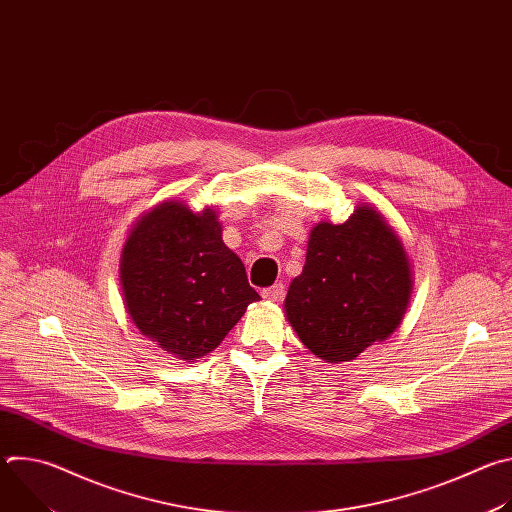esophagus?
Segmentation results:
<instances>
[{
    "instance_id": "obj_1",
    "label": "esophagus",
    "mask_w": 512,
    "mask_h": 512,
    "mask_svg": "<svg viewBox=\"0 0 512 512\" xmlns=\"http://www.w3.org/2000/svg\"><path fill=\"white\" fill-rule=\"evenodd\" d=\"M261 296H263L265 300H269V302H279V300H283V296H285V285H283V283H273L271 287H265V289L261 291Z\"/></svg>"
}]
</instances>
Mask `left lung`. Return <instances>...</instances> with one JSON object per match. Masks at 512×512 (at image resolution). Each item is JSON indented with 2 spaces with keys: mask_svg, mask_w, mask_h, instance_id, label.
Returning a JSON list of instances; mask_svg holds the SVG:
<instances>
[{
  "mask_svg": "<svg viewBox=\"0 0 512 512\" xmlns=\"http://www.w3.org/2000/svg\"><path fill=\"white\" fill-rule=\"evenodd\" d=\"M413 291L405 245L377 206L362 202L342 225L320 221L306 265L285 296V320L326 362L354 360L401 324Z\"/></svg>",
  "mask_w": 512,
  "mask_h": 512,
  "instance_id": "8db88e82",
  "label": "left lung"
}]
</instances>
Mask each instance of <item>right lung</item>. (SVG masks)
<instances>
[{"mask_svg": "<svg viewBox=\"0 0 512 512\" xmlns=\"http://www.w3.org/2000/svg\"><path fill=\"white\" fill-rule=\"evenodd\" d=\"M119 281L135 328L184 362L212 352L261 300L243 261L223 243L216 208L194 212L180 200L160 202L133 223Z\"/></svg>", "mask_w": 512, "mask_h": 512, "instance_id": "obj_1", "label": "right lung"}]
</instances>
